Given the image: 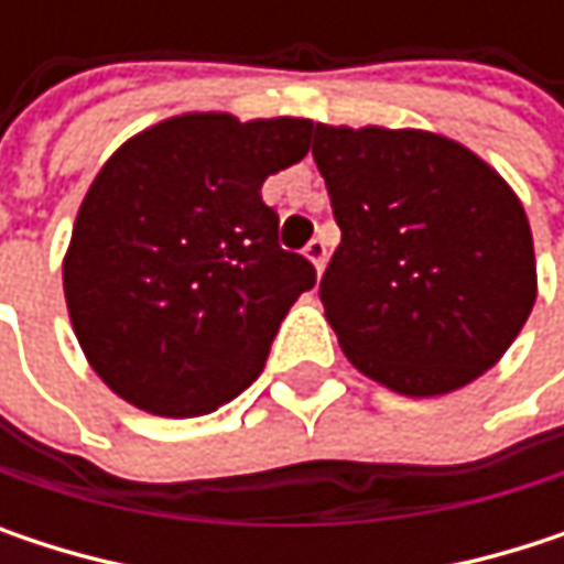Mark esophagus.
I'll list each match as a JSON object with an SVG mask.
<instances>
[{
    "mask_svg": "<svg viewBox=\"0 0 564 564\" xmlns=\"http://www.w3.org/2000/svg\"><path fill=\"white\" fill-rule=\"evenodd\" d=\"M303 254L313 261L316 274H323V268H326V261H329V248H326V241H323V238H313V241L303 248Z\"/></svg>",
    "mask_w": 564,
    "mask_h": 564,
    "instance_id": "1",
    "label": "esophagus"
}]
</instances>
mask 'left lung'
<instances>
[{"label":"left lung","mask_w":564,"mask_h":564,"mask_svg":"<svg viewBox=\"0 0 564 564\" xmlns=\"http://www.w3.org/2000/svg\"><path fill=\"white\" fill-rule=\"evenodd\" d=\"M339 248L319 281L349 362L447 394L509 349L535 303L532 231L500 172L424 130L313 127Z\"/></svg>","instance_id":"obj_1"}]
</instances>
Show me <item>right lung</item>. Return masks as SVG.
<instances>
[{
	"mask_svg": "<svg viewBox=\"0 0 564 564\" xmlns=\"http://www.w3.org/2000/svg\"><path fill=\"white\" fill-rule=\"evenodd\" d=\"M313 123L185 113L123 143L87 188L64 300L94 372L130 404L192 417L264 369L316 268L278 241L268 175L300 163Z\"/></svg>",
	"mask_w": 564,
	"mask_h": 564,
	"instance_id": "add662e5",
	"label": "right lung"
}]
</instances>
